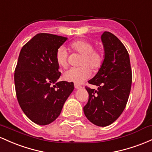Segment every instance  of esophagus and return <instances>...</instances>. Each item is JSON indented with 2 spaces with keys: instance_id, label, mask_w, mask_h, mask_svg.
<instances>
[{
  "instance_id": "obj_1",
  "label": "esophagus",
  "mask_w": 152,
  "mask_h": 152,
  "mask_svg": "<svg viewBox=\"0 0 152 152\" xmlns=\"http://www.w3.org/2000/svg\"><path fill=\"white\" fill-rule=\"evenodd\" d=\"M81 88H82L81 85H77V84H75V88H76V89H80Z\"/></svg>"
}]
</instances>
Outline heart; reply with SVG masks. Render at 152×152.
Masks as SVG:
<instances>
[{
  "label": "heart",
  "instance_id": "1",
  "mask_svg": "<svg viewBox=\"0 0 152 152\" xmlns=\"http://www.w3.org/2000/svg\"><path fill=\"white\" fill-rule=\"evenodd\" d=\"M70 48L74 52L82 55L80 65V67H72L68 69L63 75L62 78L65 81L72 82L76 84L83 83L91 75V71L97 70L103 65L104 53L101 49H94V45L89 41L79 39L70 44ZM56 62L60 67H67V52L64 47H60L55 54Z\"/></svg>",
  "mask_w": 152,
  "mask_h": 152
}]
</instances>
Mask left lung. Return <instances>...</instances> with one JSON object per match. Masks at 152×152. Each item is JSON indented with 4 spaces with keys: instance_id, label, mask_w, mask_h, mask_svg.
Listing matches in <instances>:
<instances>
[{
    "instance_id": "1",
    "label": "left lung",
    "mask_w": 152,
    "mask_h": 152,
    "mask_svg": "<svg viewBox=\"0 0 152 152\" xmlns=\"http://www.w3.org/2000/svg\"><path fill=\"white\" fill-rule=\"evenodd\" d=\"M104 62L90 84L98 90L85 87L88 102L83 108L85 116L98 126L110 125L121 115L126 105L132 83L130 58L122 42L110 32L101 36Z\"/></svg>"
}]
</instances>
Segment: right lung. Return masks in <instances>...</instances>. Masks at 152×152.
I'll return each mask as SVG.
<instances>
[{
    "instance_id": "1",
    "label": "right lung",
    "mask_w": 152,
    "mask_h": 152,
    "mask_svg": "<svg viewBox=\"0 0 152 152\" xmlns=\"http://www.w3.org/2000/svg\"><path fill=\"white\" fill-rule=\"evenodd\" d=\"M67 39L38 34L22 47L18 56L14 73L17 100L25 115L39 125L55 121L74 90L73 83L57 82L61 72L56 52Z\"/></svg>"
}]
</instances>
